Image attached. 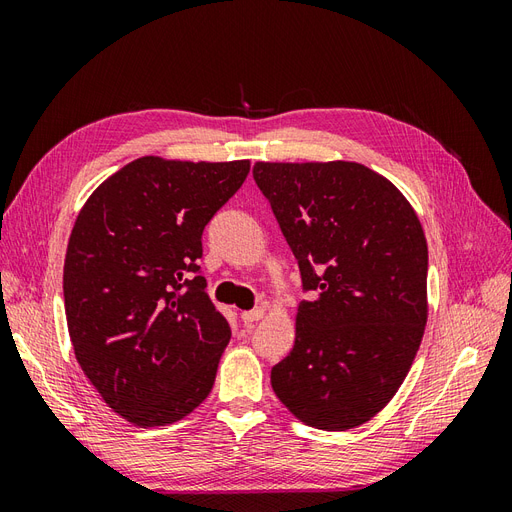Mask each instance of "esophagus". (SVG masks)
I'll return each mask as SVG.
<instances>
[{"mask_svg": "<svg viewBox=\"0 0 512 512\" xmlns=\"http://www.w3.org/2000/svg\"><path fill=\"white\" fill-rule=\"evenodd\" d=\"M260 318H265V309H262V307H256V309H250V312H243L241 314V320L247 322V324L258 322Z\"/></svg>", "mask_w": 512, "mask_h": 512, "instance_id": "esophagus-1", "label": "esophagus"}]
</instances>
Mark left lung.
Instances as JSON below:
<instances>
[{"label": "left lung", "instance_id": "left-lung-1", "mask_svg": "<svg viewBox=\"0 0 512 512\" xmlns=\"http://www.w3.org/2000/svg\"><path fill=\"white\" fill-rule=\"evenodd\" d=\"M305 290L294 346L271 369L301 423H367L406 380L427 324V239L395 185L359 162H256Z\"/></svg>", "mask_w": 512, "mask_h": 512}]
</instances>
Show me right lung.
Returning <instances> with one entry per match:
<instances>
[{"label":"right lung","mask_w":512,"mask_h":512,"mask_svg":"<svg viewBox=\"0 0 512 512\" xmlns=\"http://www.w3.org/2000/svg\"><path fill=\"white\" fill-rule=\"evenodd\" d=\"M247 173L250 160L145 156L102 181L74 222L64 301L76 361L138 427L181 421L213 389L230 327L196 260Z\"/></svg>","instance_id":"obj_1"}]
</instances>
